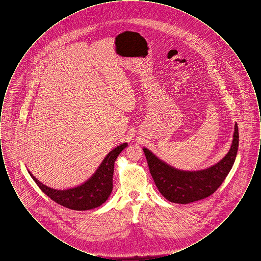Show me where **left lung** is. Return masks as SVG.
<instances>
[{"label":"left lung","mask_w":261,"mask_h":261,"mask_svg":"<svg viewBox=\"0 0 261 261\" xmlns=\"http://www.w3.org/2000/svg\"><path fill=\"white\" fill-rule=\"evenodd\" d=\"M239 147V130L235 123L231 148L221 161L200 170H182L159 159L143 148L152 179L162 196L174 203L186 204L212 195L230 172Z\"/></svg>","instance_id":"8db88e82"}]
</instances>
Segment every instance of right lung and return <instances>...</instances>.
<instances>
[{
    "label": "right lung",
    "mask_w": 261,
    "mask_h": 261,
    "mask_svg": "<svg viewBox=\"0 0 261 261\" xmlns=\"http://www.w3.org/2000/svg\"><path fill=\"white\" fill-rule=\"evenodd\" d=\"M127 146V143H123L111 150L99 164L95 173L84 183L73 188L58 190L46 186L29 170L28 172L39 188L59 204L73 211L93 210L99 207L110 198L112 191L114 162Z\"/></svg>",
    "instance_id": "1"
}]
</instances>
